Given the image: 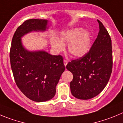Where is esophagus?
I'll list each match as a JSON object with an SVG mask.
<instances>
[{"label":"esophagus","instance_id":"34e87169","mask_svg":"<svg viewBox=\"0 0 123 123\" xmlns=\"http://www.w3.org/2000/svg\"><path fill=\"white\" fill-rule=\"evenodd\" d=\"M67 63H68V61H67L66 59H64V65H65V66H66V65H67Z\"/></svg>","mask_w":123,"mask_h":123}]
</instances>
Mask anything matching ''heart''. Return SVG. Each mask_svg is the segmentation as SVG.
Masks as SVG:
<instances>
[{"label": "heart", "instance_id": "obj_1", "mask_svg": "<svg viewBox=\"0 0 123 123\" xmlns=\"http://www.w3.org/2000/svg\"><path fill=\"white\" fill-rule=\"evenodd\" d=\"M91 37L87 31L82 28H74L62 33L60 39L53 38L51 44L57 52L62 51L64 44L68 43V52L74 57H82L89 51L90 47Z\"/></svg>", "mask_w": 123, "mask_h": 123}]
</instances>
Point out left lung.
Masks as SVG:
<instances>
[{
	"instance_id": "1",
	"label": "left lung",
	"mask_w": 123,
	"mask_h": 123,
	"mask_svg": "<svg viewBox=\"0 0 123 123\" xmlns=\"http://www.w3.org/2000/svg\"><path fill=\"white\" fill-rule=\"evenodd\" d=\"M98 22L99 33L89 52L66 66L73 75L70 83L71 92L78 99H89L97 96L108 83L112 73V41L103 23L99 20Z\"/></svg>"
}]
</instances>
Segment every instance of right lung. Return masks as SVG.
<instances>
[{"label": "right lung", "instance_id": "obj_1", "mask_svg": "<svg viewBox=\"0 0 123 123\" xmlns=\"http://www.w3.org/2000/svg\"><path fill=\"white\" fill-rule=\"evenodd\" d=\"M48 20L28 19L15 31L11 42L10 58L14 81L20 91L31 100H50L56 93L62 73L64 59L45 51H29L24 49L21 37L32 31L46 30Z\"/></svg>", "mask_w": 123, "mask_h": 123}]
</instances>
